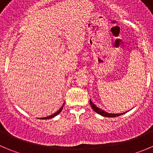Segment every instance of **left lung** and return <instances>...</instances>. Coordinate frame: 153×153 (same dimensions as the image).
I'll list each match as a JSON object with an SVG mask.
<instances>
[{
    "label": "left lung",
    "mask_w": 153,
    "mask_h": 153,
    "mask_svg": "<svg viewBox=\"0 0 153 153\" xmlns=\"http://www.w3.org/2000/svg\"><path fill=\"white\" fill-rule=\"evenodd\" d=\"M90 103H91V108H92V109H94V110L97 113L100 114V115H102V116H104V117H109V118H112V117H116V116H119V115H123V113H122V114L108 113V112H105V111L102 110V109H100L99 107H97L96 105H95V104H94V102H93L91 100H90Z\"/></svg>",
    "instance_id": "1"
}]
</instances>
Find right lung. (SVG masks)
Returning <instances> with one entry per match:
<instances>
[{
  "instance_id": "right-lung-1",
  "label": "right lung",
  "mask_w": 153,
  "mask_h": 153,
  "mask_svg": "<svg viewBox=\"0 0 153 153\" xmlns=\"http://www.w3.org/2000/svg\"><path fill=\"white\" fill-rule=\"evenodd\" d=\"M62 108H61V109H59V110L58 111V112H56V113H54L53 115H51V116H49V117H46V118H47V119H48V118H53V117L56 116V115H58V114L59 113V112H61V110H62Z\"/></svg>"
}]
</instances>
